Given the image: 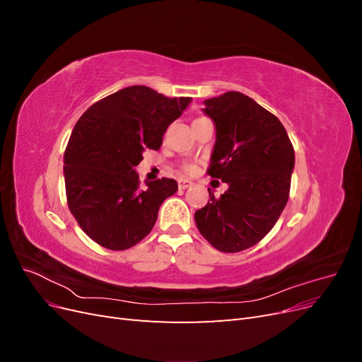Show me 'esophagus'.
Wrapping results in <instances>:
<instances>
[{"label": "esophagus", "instance_id": "34e87169", "mask_svg": "<svg viewBox=\"0 0 362 362\" xmlns=\"http://www.w3.org/2000/svg\"><path fill=\"white\" fill-rule=\"evenodd\" d=\"M193 182L190 181V180H185V178H180L178 180V187L181 189V190H185L187 187H190Z\"/></svg>", "mask_w": 362, "mask_h": 362}]
</instances>
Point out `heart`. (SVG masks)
<instances>
[{"label": "heart", "mask_w": 362, "mask_h": 362, "mask_svg": "<svg viewBox=\"0 0 362 362\" xmlns=\"http://www.w3.org/2000/svg\"><path fill=\"white\" fill-rule=\"evenodd\" d=\"M196 169V166L193 163H187V164H184V170L185 172H193Z\"/></svg>", "instance_id": "b5f03b06"}]
</instances>
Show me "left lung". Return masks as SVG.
<instances>
[{"instance_id":"1","label":"left lung","mask_w":362,"mask_h":362,"mask_svg":"<svg viewBox=\"0 0 362 362\" xmlns=\"http://www.w3.org/2000/svg\"><path fill=\"white\" fill-rule=\"evenodd\" d=\"M216 124L206 173L229 187L194 213L202 237L221 252L249 249L275 226L287 205L294 149L279 119L240 92L205 101Z\"/></svg>"}]
</instances>
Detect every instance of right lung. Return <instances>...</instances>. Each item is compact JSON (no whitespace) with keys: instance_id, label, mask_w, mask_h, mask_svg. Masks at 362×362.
<instances>
[{"instance_id":"add662e5","label":"right lung","mask_w":362,"mask_h":362,"mask_svg":"<svg viewBox=\"0 0 362 362\" xmlns=\"http://www.w3.org/2000/svg\"><path fill=\"white\" fill-rule=\"evenodd\" d=\"M190 101L129 86L90 105L75 124L63 157L64 187L69 211L95 243L125 250L154 228L160 205L178 184L161 178L141 185L134 168L144 151L160 149Z\"/></svg>"}]
</instances>
